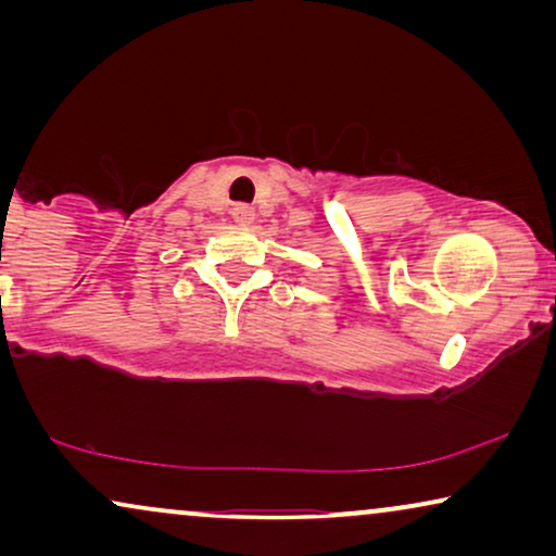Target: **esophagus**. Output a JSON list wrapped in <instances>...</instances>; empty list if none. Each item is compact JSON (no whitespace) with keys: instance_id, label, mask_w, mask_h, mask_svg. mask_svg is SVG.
I'll use <instances>...</instances> for the list:
<instances>
[{"instance_id":"esophagus-1","label":"esophagus","mask_w":556,"mask_h":556,"mask_svg":"<svg viewBox=\"0 0 556 556\" xmlns=\"http://www.w3.org/2000/svg\"><path fill=\"white\" fill-rule=\"evenodd\" d=\"M232 219L238 225H250L255 219V210L250 204H235L232 207Z\"/></svg>"}]
</instances>
